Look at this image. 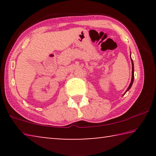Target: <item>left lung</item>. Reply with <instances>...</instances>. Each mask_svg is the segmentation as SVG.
<instances>
[{"label": "left lung", "mask_w": 156, "mask_h": 156, "mask_svg": "<svg viewBox=\"0 0 156 156\" xmlns=\"http://www.w3.org/2000/svg\"><path fill=\"white\" fill-rule=\"evenodd\" d=\"M131 64H132V76H131L132 77H131V83H130V84H129V87H128V88H127V89H126V90L125 93L123 94V96L126 94V91H128L129 90V89H130V88L131 87V86H132V84H133V80H134V67H133V60H132L131 58Z\"/></svg>", "instance_id": "left-lung-1"}]
</instances>
